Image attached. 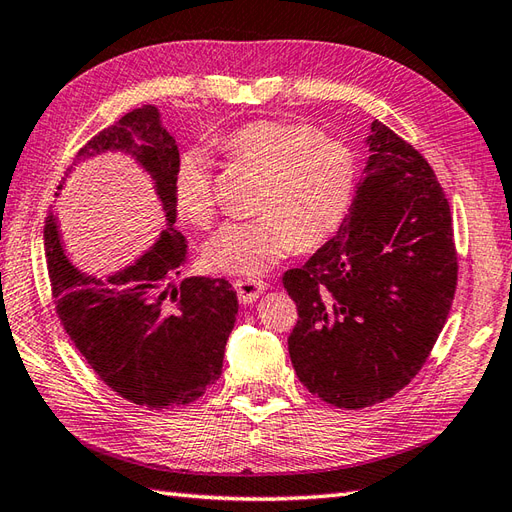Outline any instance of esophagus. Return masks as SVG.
I'll return each instance as SVG.
<instances>
[{
    "label": "esophagus",
    "mask_w": 512,
    "mask_h": 512,
    "mask_svg": "<svg viewBox=\"0 0 512 512\" xmlns=\"http://www.w3.org/2000/svg\"><path fill=\"white\" fill-rule=\"evenodd\" d=\"M235 290H237V299H240L244 305L255 303L259 296L266 292V283L257 279H237Z\"/></svg>",
    "instance_id": "1"
}]
</instances>
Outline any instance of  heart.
Listing matches in <instances>:
<instances>
[{"instance_id":"b5f03b06","label":"heart","mask_w":512,"mask_h":512,"mask_svg":"<svg viewBox=\"0 0 512 512\" xmlns=\"http://www.w3.org/2000/svg\"><path fill=\"white\" fill-rule=\"evenodd\" d=\"M235 163L261 172L253 220H231L205 244L207 264L227 275L257 277L275 268L296 244L320 246L334 235L351 207L358 165L353 150L312 124L257 120L220 139ZM174 207L185 222L207 227L216 213L211 163L187 148L174 170Z\"/></svg>"}]
</instances>
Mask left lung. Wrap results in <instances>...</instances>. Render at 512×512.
I'll use <instances>...</instances> for the list:
<instances>
[{"instance_id":"obj_1","label":"left lung","mask_w":512,"mask_h":512,"mask_svg":"<svg viewBox=\"0 0 512 512\" xmlns=\"http://www.w3.org/2000/svg\"><path fill=\"white\" fill-rule=\"evenodd\" d=\"M368 159L336 235L283 275L301 384L336 408L395 395L421 371L454 301L451 211L421 154L371 122Z\"/></svg>"}]
</instances>
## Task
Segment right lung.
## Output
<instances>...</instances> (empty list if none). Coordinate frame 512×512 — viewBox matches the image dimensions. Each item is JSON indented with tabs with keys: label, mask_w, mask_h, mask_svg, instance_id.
I'll use <instances>...</instances> for the list:
<instances>
[{
	"label": "right lung",
	"mask_w": 512,
	"mask_h": 512,
	"mask_svg": "<svg viewBox=\"0 0 512 512\" xmlns=\"http://www.w3.org/2000/svg\"><path fill=\"white\" fill-rule=\"evenodd\" d=\"M109 152L130 157L148 174L165 229L128 266L100 277L74 264L61 222L50 213L43 246L56 312L82 358L117 395L150 410L185 406L222 375L237 294L227 279L176 283L189 253L185 235L174 229L178 148L154 104L126 113L80 148L56 198L80 163Z\"/></svg>",
	"instance_id": "obj_1"
}]
</instances>
